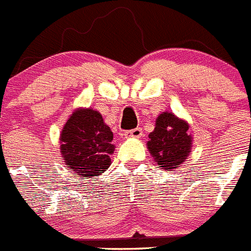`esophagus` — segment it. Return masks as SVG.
Here are the masks:
<instances>
[{
    "mask_svg": "<svg viewBox=\"0 0 251 251\" xmlns=\"http://www.w3.org/2000/svg\"><path fill=\"white\" fill-rule=\"evenodd\" d=\"M141 135H143V130L140 127L132 128V130H128V131L124 132V136L126 139H139L141 138Z\"/></svg>",
    "mask_w": 251,
    "mask_h": 251,
    "instance_id": "1",
    "label": "esophagus"
}]
</instances>
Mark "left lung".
I'll return each instance as SVG.
<instances>
[{
    "mask_svg": "<svg viewBox=\"0 0 251 251\" xmlns=\"http://www.w3.org/2000/svg\"><path fill=\"white\" fill-rule=\"evenodd\" d=\"M192 140L189 124L173 112L165 111L156 117L155 127L149 134L147 145L158 168L172 172L186 162Z\"/></svg>",
    "mask_w": 251,
    "mask_h": 251,
    "instance_id": "left-lung-1",
    "label": "left lung"
}]
</instances>
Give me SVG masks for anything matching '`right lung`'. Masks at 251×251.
Listing matches in <instances>:
<instances>
[{"instance_id":"right-lung-1","label":"right lung","mask_w":251,"mask_h":251,"mask_svg":"<svg viewBox=\"0 0 251 251\" xmlns=\"http://www.w3.org/2000/svg\"><path fill=\"white\" fill-rule=\"evenodd\" d=\"M113 134L99 111L79 107L72 112L60 132V154L69 172L88 179L100 176L111 165L115 151Z\"/></svg>"}]
</instances>
